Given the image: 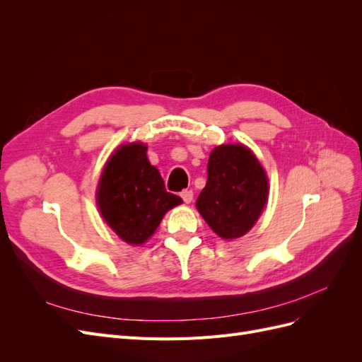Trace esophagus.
Listing matches in <instances>:
<instances>
[{"label": "esophagus", "instance_id": "1", "mask_svg": "<svg viewBox=\"0 0 362 362\" xmlns=\"http://www.w3.org/2000/svg\"><path fill=\"white\" fill-rule=\"evenodd\" d=\"M181 198L185 204H190L193 201V192L192 190H182L181 192Z\"/></svg>", "mask_w": 362, "mask_h": 362}]
</instances>
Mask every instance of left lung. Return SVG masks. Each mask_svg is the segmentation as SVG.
Listing matches in <instances>:
<instances>
[{
	"label": "left lung",
	"mask_w": 362,
	"mask_h": 362,
	"mask_svg": "<svg viewBox=\"0 0 362 362\" xmlns=\"http://www.w3.org/2000/svg\"><path fill=\"white\" fill-rule=\"evenodd\" d=\"M196 208L218 237L245 235L267 202L269 180L261 163L242 144L221 145L211 151Z\"/></svg>",
	"instance_id": "8db88e82"
}]
</instances>
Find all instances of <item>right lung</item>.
<instances>
[{
    "instance_id": "right-lung-1",
    "label": "right lung",
    "mask_w": 362,
    "mask_h": 362,
    "mask_svg": "<svg viewBox=\"0 0 362 362\" xmlns=\"http://www.w3.org/2000/svg\"><path fill=\"white\" fill-rule=\"evenodd\" d=\"M148 146L120 145L105 163L96 189V204L107 225L131 246L145 243L161 218L182 204L166 192L157 168L146 157Z\"/></svg>"
}]
</instances>
